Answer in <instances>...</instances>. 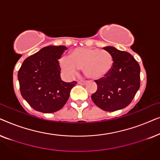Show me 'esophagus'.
<instances>
[{
  "label": "esophagus",
  "mask_w": 160,
  "mask_h": 160,
  "mask_svg": "<svg viewBox=\"0 0 160 160\" xmlns=\"http://www.w3.org/2000/svg\"><path fill=\"white\" fill-rule=\"evenodd\" d=\"M87 81H84V80H78V84H83V85H84V84H87Z\"/></svg>",
  "instance_id": "esophagus-1"
}]
</instances>
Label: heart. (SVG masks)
I'll use <instances>...</instances> for the list:
<instances>
[{
	"mask_svg": "<svg viewBox=\"0 0 160 160\" xmlns=\"http://www.w3.org/2000/svg\"><path fill=\"white\" fill-rule=\"evenodd\" d=\"M62 71L67 76H73L79 68H83L86 76L99 79L111 71L113 60L106 50L89 47H78L71 52L70 57L62 56L59 60Z\"/></svg>",
	"mask_w": 160,
	"mask_h": 160,
	"instance_id": "b5f03b06",
	"label": "heart"
}]
</instances>
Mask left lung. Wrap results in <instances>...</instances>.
Returning a JSON list of instances; mask_svg holds the SVG:
<instances>
[{"label": "left lung", "instance_id": "obj_1", "mask_svg": "<svg viewBox=\"0 0 160 160\" xmlns=\"http://www.w3.org/2000/svg\"><path fill=\"white\" fill-rule=\"evenodd\" d=\"M103 49L112 56L111 71L99 80H95L98 89L92 95V100L102 110L115 111L130 103L140 87L138 63L130 53L113 47Z\"/></svg>", "mask_w": 160, "mask_h": 160}]
</instances>
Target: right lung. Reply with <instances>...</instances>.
Returning <instances> with one entry per match:
<instances>
[{
    "label": "right lung",
    "mask_w": 160,
    "mask_h": 160,
    "mask_svg": "<svg viewBox=\"0 0 160 160\" xmlns=\"http://www.w3.org/2000/svg\"><path fill=\"white\" fill-rule=\"evenodd\" d=\"M65 46H47L24 60L18 72L22 98L32 108L46 113L56 112L68 100L76 82H65L60 77L58 60Z\"/></svg>",
    "instance_id": "add662e5"
}]
</instances>
